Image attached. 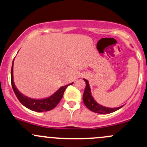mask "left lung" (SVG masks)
Here are the masks:
<instances>
[{
	"mask_svg": "<svg viewBox=\"0 0 147 147\" xmlns=\"http://www.w3.org/2000/svg\"><path fill=\"white\" fill-rule=\"evenodd\" d=\"M84 80L86 82V88H85L83 94V101L86 107L92 112L98 113V114H110V113L118 110L123 106H121V107L116 108H109L99 105L98 102H96L94 98L91 96V88H90L88 82L86 79H84Z\"/></svg>",
	"mask_w": 147,
	"mask_h": 147,
	"instance_id": "left-lung-1",
	"label": "left lung"
}]
</instances>
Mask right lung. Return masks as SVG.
I'll use <instances>...</instances> for the list:
<instances>
[{"label":"right lung","mask_w":147,"mask_h":147,"mask_svg":"<svg viewBox=\"0 0 147 147\" xmlns=\"http://www.w3.org/2000/svg\"><path fill=\"white\" fill-rule=\"evenodd\" d=\"M14 62V61H13ZM13 62H12V69H11V83H12V86L13 88V91L15 93L16 96L18 98L19 102L22 103L24 106L27 107L30 110L35 111V112H47V111L51 110L59 104L61 98H63V93L65 90L66 89L69 85L73 84H70L68 85L61 87L57 91L55 92L53 95H51L49 97L44 98V99H33L27 97L22 94L20 91L16 88L15 84H14L13 80Z\"/></svg>","instance_id":"1"}]
</instances>
